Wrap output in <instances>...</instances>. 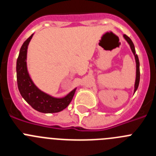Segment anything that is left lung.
I'll return each instance as SVG.
<instances>
[{
	"label": "left lung",
	"instance_id": "obj_1",
	"mask_svg": "<svg viewBox=\"0 0 156 156\" xmlns=\"http://www.w3.org/2000/svg\"><path fill=\"white\" fill-rule=\"evenodd\" d=\"M123 37L125 38L127 43L129 44L130 46V48H131V51L133 53L134 55V57H135V60H136V67H137V71H136V80H135V85H134V93L135 91L137 90V87H138V85H139V82H140V63H139V59H138V56L136 54V51H135V48H134V45H133V42L132 41L130 40L129 37L124 34L123 35Z\"/></svg>",
	"mask_w": 156,
	"mask_h": 156
}]
</instances>
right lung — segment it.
<instances>
[{
  "label": "right lung",
  "mask_w": 156,
  "mask_h": 156,
  "mask_svg": "<svg viewBox=\"0 0 156 156\" xmlns=\"http://www.w3.org/2000/svg\"><path fill=\"white\" fill-rule=\"evenodd\" d=\"M34 34H32L23 43L19 51L16 63L17 83L22 97L26 100L32 108L43 113H55L62 111L71 102L76 91V88L66 97L56 98L41 91L36 87L27 71V55L29 43Z\"/></svg>",
  "instance_id": "right-lung-1"
}]
</instances>
